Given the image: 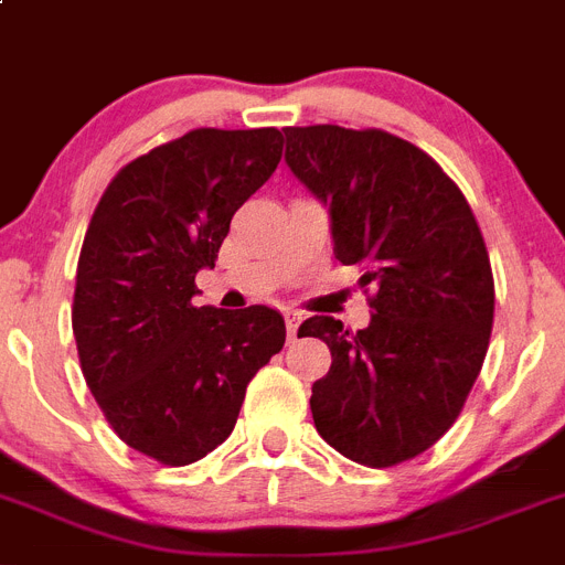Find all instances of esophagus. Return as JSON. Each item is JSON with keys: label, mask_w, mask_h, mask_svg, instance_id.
<instances>
[{"label": "esophagus", "mask_w": 565, "mask_h": 565, "mask_svg": "<svg viewBox=\"0 0 565 565\" xmlns=\"http://www.w3.org/2000/svg\"><path fill=\"white\" fill-rule=\"evenodd\" d=\"M284 323H287V338H289V341H296L298 327H301V312L287 310V312H284Z\"/></svg>", "instance_id": "1"}]
</instances>
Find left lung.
I'll return each instance as SVG.
<instances>
[{
	"label": "left lung",
	"instance_id": "left-lung-1",
	"mask_svg": "<svg viewBox=\"0 0 565 565\" xmlns=\"http://www.w3.org/2000/svg\"><path fill=\"white\" fill-rule=\"evenodd\" d=\"M287 164L330 207L332 253L364 269L366 330L312 316L330 372L312 420L332 449L386 469L418 458L458 420L494 321L487 242L466 195L431 156L386 130L287 127Z\"/></svg>",
	"mask_w": 565,
	"mask_h": 565
}]
</instances>
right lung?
<instances>
[{"label": "right lung", "mask_w": 565, "mask_h": 565, "mask_svg": "<svg viewBox=\"0 0 565 565\" xmlns=\"http://www.w3.org/2000/svg\"><path fill=\"white\" fill-rule=\"evenodd\" d=\"M281 130L199 127L113 175L87 224L73 292L78 364L130 449L188 466L224 444L253 375L281 352L269 307H195L235 210L276 173Z\"/></svg>", "instance_id": "add662e5"}]
</instances>
